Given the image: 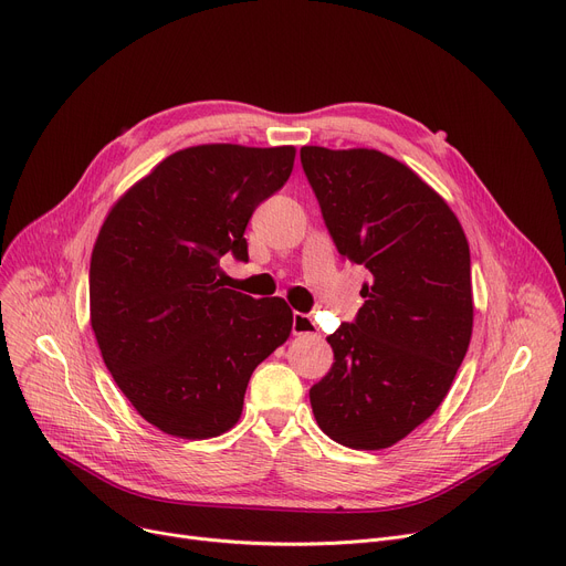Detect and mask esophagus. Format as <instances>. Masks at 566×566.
I'll return each mask as SVG.
<instances>
[{
  "label": "esophagus",
  "mask_w": 566,
  "mask_h": 566,
  "mask_svg": "<svg viewBox=\"0 0 566 566\" xmlns=\"http://www.w3.org/2000/svg\"><path fill=\"white\" fill-rule=\"evenodd\" d=\"M318 327L314 323V318L310 314H300L295 312L293 314V334L295 336H305V334H316Z\"/></svg>",
  "instance_id": "obj_1"
}]
</instances>
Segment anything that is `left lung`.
I'll list each match as a JSON object with an SVG mask.
<instances>
[{
	"instance_id": "8db88e82",
	"label": "left lung",
	"mask_w": 566,
	"mask_h": 566,
	"mask_svg": "<svg viewBox=\"0 0 566 566\" xmlns=\"http://www.w3.org/2000/svg\"><path fill=\"white\" fill-rule=\"evenodd\" d=\"M300 161L338 254L370 273L355 321L327 336L314 417L336 443L389 448L432 417L469 350V243L432 188L378 149L305 145Z\"/></svg>"
}]
</instances>
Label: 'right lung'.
I'll return each mask as SVG.
<instances>
[{
  "label": "right lung",
  "mask_w": 566,
  "mask_h": 566,
  "mask_svg": "<svg viewBox=\"0 0 566 566\" xmlns=\"http://www.w3.org/2000/svg\"><path fill=\"white\" fill-rule=\"evenodd\" d=\"M295 149L198 145L134 184L91 256V325L140 417L181 439L237 426L252 370L282 346V297L224 289L220 256L248 261L254 209L286 184Z\"/></svg>",
  "instance_id": "right-lung-1"
}]
</instances>
